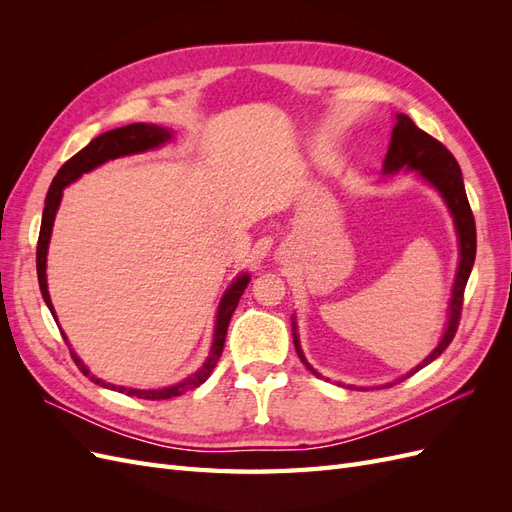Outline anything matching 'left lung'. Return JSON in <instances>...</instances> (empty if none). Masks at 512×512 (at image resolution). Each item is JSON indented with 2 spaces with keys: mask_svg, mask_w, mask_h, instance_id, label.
I'll return each mask as SVG.
<instances>
[{
  "mask_svg": "<svg viewBox=\"0 0 512 512\" xmlns=\"http://www.w3.org/2000/svg\"><path fill=\"white\" fill-rule=\"evenodd\" d=\"M401 168L418 170V173L433 185V188H438V192L446 200L448 209L453 213L457 235H459V247H461V260L457 269V280L453 286V299H451V307H448V327L444 331V337L438 344V348L412 371V374H416L418 369H423L431 361H436L438 356L448 348V344L453 342V337L457 333L461 309H463V292H466V284H468V277L476 256V224H474V215L466 196V188H463L461 168L455 156L440 141H436V138L429 136L421 128H416L414 121L406 115H397V123L391 134V145H389V151H386L384 173H397ZM292 339H294V348L299 352V359L305 363V367L318 378H322L318 371L305 361L297 333H292Z\"/></svg>",
  "mask_w": 512,
  "mask_h": 512,
  "instance_id": "8db88e82",
  "label": "left lung"
}]
</instances>
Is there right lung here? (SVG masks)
Segmentation results:
<instances>
[{"mask_svg": "<svg viewBox=\"0 0 512 512\" xmlns=\"http://www.w3.org/2000/svg\"><path fill=\"white\" fill-rule=\"evenodd\" d=\"M168 138H170V132L164 130V128L147 126V123H130V126H123V128H117V130L100 134L85 149H81L79 153H76V156H72L64 166L57 170V175H55L51 188H49V194H46V200H44L40 237H38V247H36V269H38L40 292H42V297H44V303L49 305L53 318H55L53 303H51V297H49V288H46V250H49L51 228H53V222H55V213H57V207H59L61 192H64V188H66L68 183H72L74 179H79L83 173H89L91 168L104 164L106 160H113V158H119V156H130V153L153 149V147L166 143ZM247 282H250V277H247V275L237 277L235 284H232L226 290V294H224V299H222L220 309H218V322H215L213 346H211V354H209L207 363L200 367L194 376H190L188 380H183V382H179L175 386H168V389H158V391H136V389H126V386H113V384H108V382H104V380H100L96 376H91L89 369L81 363L79 356H76L70 350L72 359H74L76 367H79L85 376H89V380H94L96 384L104 386V389H113V391H119V393H126L130 397H138V399H170V397H177V395L188 393V391L196 389V386L203 384L211 376L213 367L218 365L220 356H222V350H224V342H226V331H228L230 316L237 309L241 294L247 288ZM55 322H57V318H55ZM61 335H64V333H61ZM64 339H66V335H64Z\"/></svg>", "mask_w": 512, "mask_h": 512, "instance_id": "right-lung-1", "label": "right lung"}]
</instances>
